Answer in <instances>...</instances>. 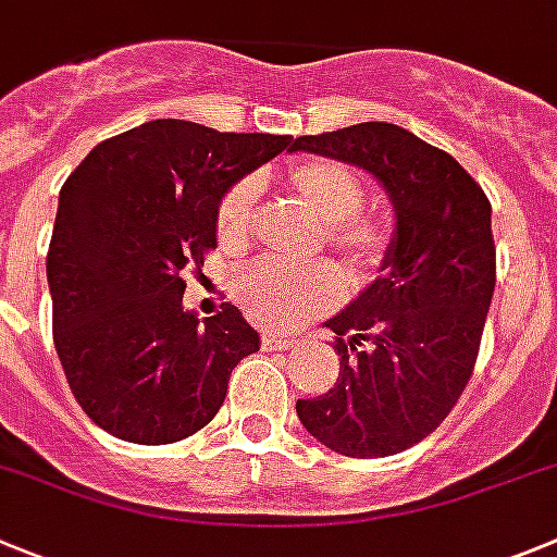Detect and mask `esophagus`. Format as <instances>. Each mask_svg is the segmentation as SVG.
Here are the masks:
<instances>
[{
    "mask_svg": "<svg viewBox=\"0 0 557 557\" xmlns=\"http://www.w3.org/2000/svg\"><path fill=\"white\" fill-rule=\"evenodd\" d=\"M262 345L268 350H293V348H298L300 342L293 339V336H284V334H273V331H264V334H262Z\"/></svg>",
    "mask_w": 557,
    "mask_h": 557,
    "instance_id": "esophagus-1",
    "label": "esophagus"
}]
</instances>
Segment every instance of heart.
<instances>
[{
	"label": "heart",
	"instance_id": "obj_1",
	"mask_svg": "<svg viewBox=\"0 0 557 557\" xmlns=\"http://www.w3.org/2000/svg\"><path fill=\"white\" fill-rule=\"evenodd\" d=\"M284 182L320 221H325V243L336 257L345 259L354 275L372 278L384 268L392 251V228L386 218L361 207L364 182L354 168L314 157L289 165ZM257 198L259 182L245 176L218 201L215 237L232 257L248 251L251 245ZM232 293L253 323L284 329L334 309L345 293V282L339 270L325 262L298 270L264 262L239 270Z\"/></svg>",
	"mask_w": 557,
	"mask_h": 557
}]
</instances>
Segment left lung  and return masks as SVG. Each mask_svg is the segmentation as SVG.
Segmentation results:
<instances>
[{"instance_id":"8db88e82","label":"left lung","mask_w":557,"mask_h":557,"mask_svg":"<svg viewBox=\"0 0 557 557\" xmlns=\"http://www.w3.org/2000/svg\"><path fill=\"white\" fill-rule=\"evenodd\" d=\"M289 151L364 168L395 203L384 275L325 323L334 389L295 403L334 453L395 456L436 431L472 379L497 282L492 203L447 151L384 121L304 135Z\"/></svg>"}]
</instances>
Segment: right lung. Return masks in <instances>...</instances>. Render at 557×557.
I'll return each mask as SVG.
<instances>
[{"instance_id": "obj_1", "label": "right lung", "mask_w": 557, "mask_h": 557, "mask_svg": "<svg viewBox=\"0 0 557 557\" xmlns=\"http://www.w3.org/2000/svg\"><path fill=\"white\" fill-rule=\"evenodd\" d=\"M287 146L289 135L160 119L101 140L65 178L46 253L54 348L107 433L171 445L221 411L259 334L232 304L198 323L182 275L215 251L223 193Z\"/></svg>"}]
</instances>
